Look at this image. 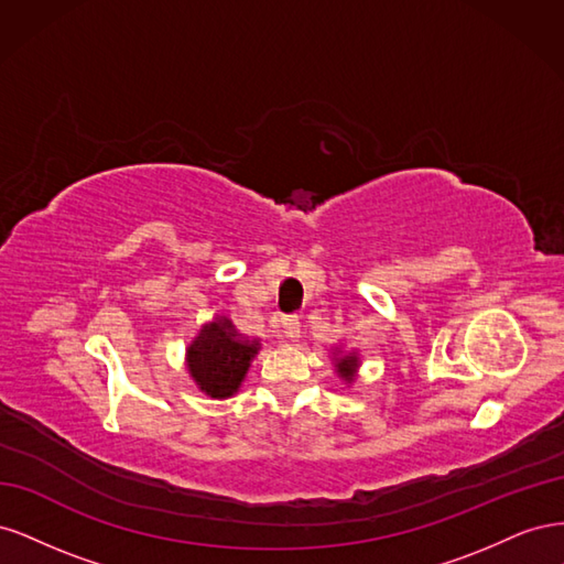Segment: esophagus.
I'll list each match as a JSON object with an SVG mask.
<instances>
[{"instance_id": "esophagus-1", "label": "esophagus", "mask_w": 564, "mask_h": 564, "mask_svg": "<svg viewBox=\"0 0 564 564\" xmlns=\"http://www.w3.org/2000/svg\"><path fill=\"white\" fill-rule=\"evenodd\" d=\"M282 324V336L286 340H296L299 338V317L296 315H286L280 319Z\"/></svg>"}]
</instances>
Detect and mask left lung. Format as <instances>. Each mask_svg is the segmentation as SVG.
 Here are the masks:
<instances>
[{"label": "left lung", "instance_id": "left-lung-1", "mask_svg": "<svg viewBox=\"0 0 564 564\" xmlns=\"http://www.w3.org/2000/svg\"><path fill=\"white\" fill-rule=\"evenodd\" d=\"M338 371H340V377H344L346 381H350V377H352V371H355V367H357V357L355 355H348V357H340L338 360Z\"/></svg>", "mask_w": 564, "mask_h": 564}]
</instances>
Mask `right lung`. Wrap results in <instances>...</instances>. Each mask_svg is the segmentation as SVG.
I'll return each instance as SVG.
<instances>
[{"mask_svg":"<svg viewBox=\"0 0 564 564\" xmlns=\"http://www.w3.org/2000/svg\"><path fill=\"white\" fill-rule=\"evenodd\" d=\"M259 340H242L230 319L207 324L187 348V369L195 383L212 398H228L240 388Z\"/></svg>","mask_w":564,"mask_h":564,"instance_id":"add662e5","label":"right lung"}]
</instances>
